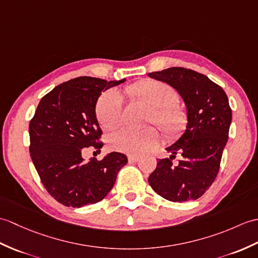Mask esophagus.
<instances>
[{
    "instance_id": "34e87169",
    "label": "esophagus",
    "mask_w": 258,
    "mask_h": 258,
    "mask_svg": "<svg viewBox=\"0 0 258 258\" xmlns=\"http://www.w3.org/2000/svg\"><path fill=\"white\" fill-rule=\"evenodd\" d=\"M140 160L139 156H133V155H130L128 156V161L130 163H136V161Z\"/></svg>"
}]
</instances>
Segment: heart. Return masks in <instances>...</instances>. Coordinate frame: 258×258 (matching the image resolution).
I'll list each match as a JSON object with an SVG mask.
<instances>
[{
	"label": "heart",
	"mask_w": 258,
	"mask_h": 258,
	"mask_svg": "<svg viewBox=\"0 0 258 258\" xmlns=\"http://www.w3.org/2000/svg\"><path fill=\"white\" fill-rule=\"evenodd\" d=\"M131 98L149 107L148 123H155L164 133L176 139L180 136L188 123L184 107L177 103L178 93L165 82L144 80L126 88ZM95 114L102 127L111 130L118 126L123 116V101L114 90L101 94L95 106ZM110 148L128 155H143L156 147L159 135L154 128L135 131L118 130L109 136Z\"/></svg>",
	"instance_id": "heart-1"
}]
</instances>
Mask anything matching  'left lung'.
Listing matches in <instances>:
<instances>
[{
  "label": "left lung",
  "instance_id": "left-lung-1",
  "mask_svg": "<svg viewBox=\"0 0 258 258\" xmlns=\"http://www.w3.org/2000/svg\"><path fill=\"white\" fill-rule=\"evenodd\" d=\"M148 77L175 89L188 116L183 134L166 148L170 157L157 160L148 182L155 192L169 201L197 200L210 188L220 169L232 121L229 99L217 83L190 69L172 67ZM178 152L183 159L175 166L171 160Z\"/></svg>",
  "mask_w": 258,
  "mask_h": 258
}]
</instances>
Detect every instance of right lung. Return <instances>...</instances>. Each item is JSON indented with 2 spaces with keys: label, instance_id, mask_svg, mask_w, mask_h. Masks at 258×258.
Returning <instances> with one entry per match:
<instances>
[{
  "label": "right lung",
  "instance_id": "obj_1",
  "mask_svg": "<svg viewBox=\"0 0 258 258\" xmlns=\"http://www.w3.org/2000/svg\"><path fill=\"white\" fill-rule=\"evenodd\" d=\"M125 81L76 78L53 88L36 109L29 123V153L46 190L66 207L101 201L127 163V157L117 152L101 160L85 161L82 157L86 147L103 146L99 143L102 131L95 114L99 97Z\"/></svg>",
  "mask_w": 258,
  "mask_h": 258
}]
</instances>
